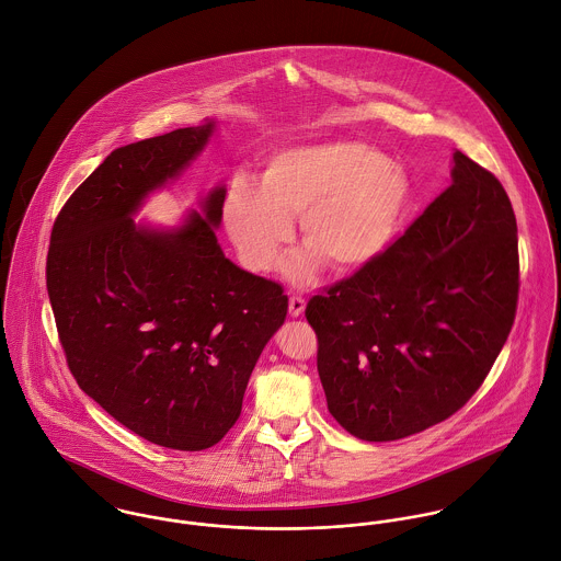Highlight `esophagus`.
I'll return each instance as SVG.
<instances>
[{"label": "esophagus", "instance_id": "34e87169", "mask_svg": "<svg viewBox=\"0 0 561 561\" xmlns=\"http://www.w3.org/2000/svg\"><path fill=\"white\" fill-rule=\"evenodd\" d=\"M305 309H307L305 298H298V296L289 298V316H291V318H300V316L305 313Z\"/></svg>", "mask_w": 561, "mask_h": 561}]
</instances>
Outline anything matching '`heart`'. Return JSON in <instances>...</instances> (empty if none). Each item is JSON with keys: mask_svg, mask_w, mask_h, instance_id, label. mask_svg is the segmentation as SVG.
<instances>
[{"mask_svg": "<svg viewBox=\"0 0 561 561\" xmlns=\"http://www.w3.org/2000/svg\"><path fill=\"white\" fill-rule=\"evenodd\" d=\"M412 201L403 165L360 140L289 147L265 161L261 185L236 179L225 225L243 265L265 272L294 238V218L309 250L285 265L294 283L311 280L321 261L334 272L376 263L400 238Z\"/></svg>", "mask_w": 561, "mask_h": 561, "instance_id": "obj_1", "label": "heart"}]
</instances>
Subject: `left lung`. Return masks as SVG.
Returning a JSON list of instances; mask_svg holds the SVG:
<instances>
[{
    "label": "left lung",
    "mask_w": 561,
    "mask_h": 561,
    "mask_svg": "<svg viewBox=\"0 0 561 561\" xmlns=\"http://www.w3.org/2000/svg\"><path fill=\"white\" fill-rule=\"evenodd\" d=\"M516 233L499 179L456 151L451 185L400 240L311 298L321 387L341 427L400 440L480 389L516 316Z\"/></svg>",
    "instance_id": "1"
}]
</instances>
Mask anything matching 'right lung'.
Returning a JSON list of instances; mask_svg holds the SVG:
<instances>
[{
  "mask_svg": "<svg viewBox=\"0 0 561 561\" xmlns=\"http://www.w3.org/2000/svg\"><path fill=\"white\" fill-rule=\"evenodd\" d=\"M218 127L205 118L112 151L62 207L47 291L81 391L168 449L214 447L240 419L250 374L287 318L283 287L225 256L220 183L179 225L136 222Z\"/></svg>",
  "mask_w": 561,
  "mask_h": 561,
  "instance_id": "1",
  "label": "right lung"
}]
</instances>
